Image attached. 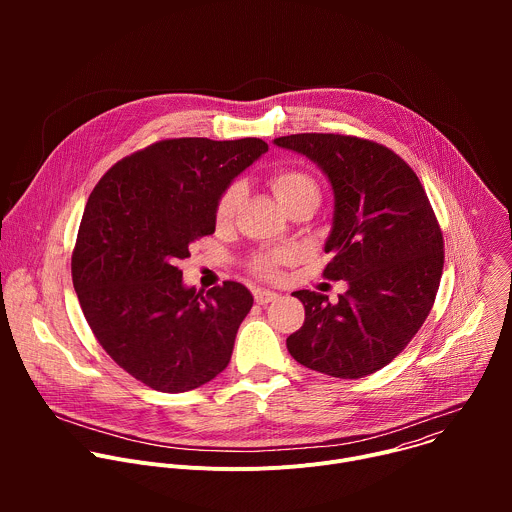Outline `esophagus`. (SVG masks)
<instances>
[{
  "label": "esophagus",
  "instance_id": "1",
  "mask_svg": "<svg viewBox=\"0 0 512 512\" xmlns=\"http://www.w3.org/2000/svg\"><path fill=\"white\" fill-rule=\"evenodd\" d=\"M279 296L275 294V291H269V289H255V302L265 306L269 302H275Z\"/></svg>",
  "mask_w": 512,
  "mask_h": 512
}]
</instances>
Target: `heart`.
Instances as JSON below:
<instances>
[{"instance_id":"1","label":"heart","mask_w":512,"mask_h":512,"mask_svg":"<svg viewBox=\"0 0 512 512\" xmlns=\"http://www.w3.org/2000/svg\"><path fill=\"white\" fill-rule=\"evenodd\" d=\"M269 186L275 198L285 206V210L304 200H310L316 204L320 202V186L316 178L304 170H296V168L277 170L269 176ZM243 194H245V188L241 182H233L223 190L214 210L218 225H227L231 221L243 200ZM287 261H289V253L285 251H259L249 259V269L263 279H273L279 273V267Z\"/></svg>"}]
</instances>
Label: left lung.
Wrapping results in <instances>:
<instances>
[{
	"instance_id": "left-lung-1",
	"label": "left lung",
	"mask_w": 512,
	"mask_h": 512,
	"mask_svg": "<svg viewBox=\"0 0 512 512\" xmlns=\"http://www.w3.org/2000/svg\"><path fill=\"white\" fill-rule=\"evenodd\" d=\"M275 145L320 166L334 190L324 277L344 279L336 304L310 289L294 291L304 326L287 350L304 367L360 379L389 364L423 326L444 269V237L429 198L405 160L354 135L296 133Z\"/></svg>"
}]
</instances>
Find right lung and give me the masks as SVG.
Segmentation results:
<instances>
[{"instance_id":"obj_1","label":"right lung","mask_w":512,"mask_h":512,"mask_svg":"<svg viewBox=\"0 0 512 512\" xmlns=\"http://www.w3.org/2000/svg\"><path fill=\"white\" fill-rule=\"evenodd\" d=\"M267 150L257 137L162 139L117 162L89 196L72 285L105 352L154 391H192L227 369L251 291L225 281L202 296L178 263L214 233L223 190Z\"/></svg>"}]
</instances>
